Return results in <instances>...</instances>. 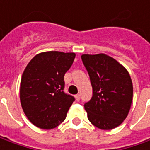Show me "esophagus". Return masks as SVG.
Here are the masks:
<instances>
[{
	"label": "esophagus",
	"instance_id": "esophagus-1",
	"mask_svg": "<svg viewBox=\"0 0 150 150\" xmlns=\"http://www.w3.org/2000/svg\"><path fill=\"white\" fill-rule=\"evenodd\" d=\"M75 98H76V100L77 101L80 100V94H77V95H75Z\"/></svg>",
	"mask_w": 150,
	"mask_h": 150
}]
</instances>
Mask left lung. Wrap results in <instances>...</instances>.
<instances>
[{"label":"left lung","mask_w":150,"mask_h":150,"mask_svg":"<svg viewBox=\"0 0 150 150\" xmlns=\"http://www.w3.org/2000/svg\"><path fill=\"white\" fill-rule=\"evenodd\" d=\"M81 57L93 87V97L84 104L88 118L100 129H112L124 122L131 108L129 73L118 61L103 53Z\"/></svg>","instance_id":"1"}]
</instances>
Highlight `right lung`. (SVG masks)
<instances>
[{"label":"right lung","instance_id":"right-lung-1","mask_svg":"<svg viewBox=\"0 0 150 150\" xmlns=\"http://www.w3.org/2000/svg\"><path fill=\"white\" fill-rule=\"evenodd\" d=\"M76 54L57 51L36 55L21 76L20 100L29 121L42 129L62 124L75 98L66 94L64 75Z\"/></svg>","mask_w":150,"mask_h":150}]
</instances>
